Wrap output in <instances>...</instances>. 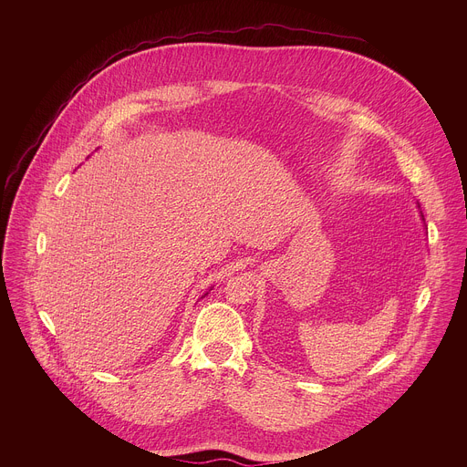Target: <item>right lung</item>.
Returning <instances> with one entry per match:
<instances>
[{
	"label": "right lung",
	"mask_w": 467,
	"mask_h": 467,
	"mask_svg": "<svg viewBox=\"0 0 467 467\" xmlns=\"http://www.w3.org/2000/svg\"><path fill=\"white\" fill-rule=\"evenodd\" d=\"M205 296H207V294H205Z\"/></svg>",
	"instance_id": "right-lung-1"
}]
</instances>
